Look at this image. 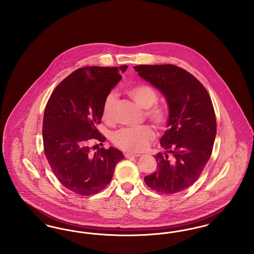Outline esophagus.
I'll use <instances>...</instances> for the list:
<instances>
[{
    "mask_svg": "<svg viewBox=\"0 0 254 254\" xmlns=\"http://www.w3.org/2000/svg\"><path fill=\"white\" fill-rule=\"evenodd\" d=\"M139 154H133V153H125V157L126 158H137L139 157Z\"/></svg>",
    "mask_w": 254,
    "mask_h": 254,
    "instance_id": "esophagus-1",
    "label": "esophagus"
}]
</instances>
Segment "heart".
I'll return each mask as SVG.
<instances>
[{"instance_id": "obj_1", "label": "heart", "mask_w": 254, "mask_h": 254, "mask_svg": "<svg viewBox=\"0 0 254 254\" xmlns=\"http://www.w3.org/2000/svg\"><path fill=\"white\" fill-rule=\"evenodd\" d=\"M127 94L141 108L145 109V117L159 129L165 128L169 124V109L158 104L159 95L155 88L146 84H139L127 89ZM116 98L109 95L105 100L102 109V118L107 123L113 121V112ZM155 134L150 126L124 128L112 136V142L117 147L127 152H142L154 139Z\"/></svg>"}]
</instances>
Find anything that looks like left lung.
I'll list each match as a JSON object with an SVG mask.
<instances>
[{
  "label": "left lung",
  "mask_w": 254,
  "mask_h": 254,
  "mask_svg": "<svg viewBox=\"0 0 254 254\" xmlns=\"http://www.w3.org/2000/svg\"><path fill=\"white\" fill-rule=\"evenodd\" d=\"M134 69L167 98L169 118L159 152L157 171L145 177L159 193L174 194L198 180L209 160L216 136V117L205 86L192 74L173 64H140Z\"/></svg>",
  "instance_id": "obj_1"
}]
</instances>
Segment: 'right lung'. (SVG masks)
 Listing matches in <instances>:
<instances>
[{"label":"right lung","instance_id":"1","mask_svg":"<svg viewBox=\"0 0 254 254\" xmlns=\"http://www.w3.org/2000/svg\"><path fill=\"white\" fill-rule=\"evenodd\" d=\"M127 65L85 66L73 71L55 87L47 103L43 121L44 151L61 184L74 193L88 196L111 181L124 159L114 147L101 145L106 138L97 129L105 100L121 80Z\"/></svg>","mask_w":254,"mask_h":254}]
</instances>
